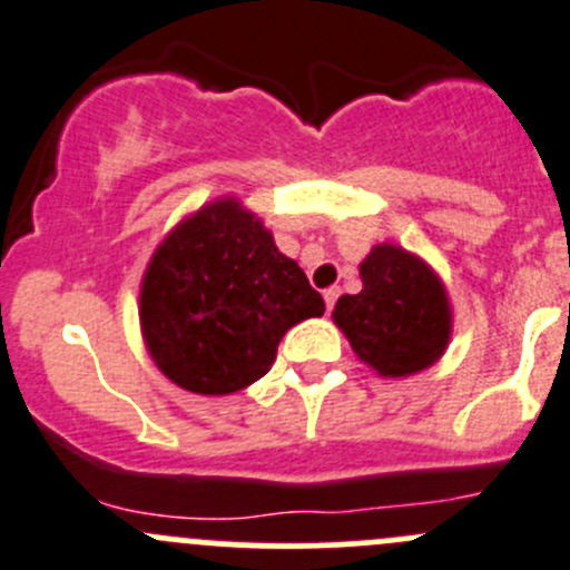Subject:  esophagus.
<instances>
[{
  "mask_svg": "<svg viewBox=\"0 0 570 570\" xmlns=\"http://www.w3.org/2000/svg\"><path fill=\"white\" fill-rule=\"evenodd\" d=\"M323 297H325V308H334V303H336V297H340V286H331V289H325L323 292Z\"/></svg>",
  "mask_w": 570,
  "mask_h": 570,
  "instance_id": "obj_1",
  "label": "esophagus"
}]
</instances>
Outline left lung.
Masks as SVG:
<instances>
[{
  "label": "left lung",
  "instance_id": "obj_1",
  "mask_svg": "<svg viewBox=\"0 0 570 570\" xmlns=\"http://www.w3.org/2000/svg\"><path fill=\"white\" fill-rule=\"evenodd\" d=\"M362 292L342 295L334 323L353 353L384 379L432 367L451 340V303L423 258L397 245H375L358 264Z\"/></svg>",
  "mask_w": 570,
  "mask_h": 570
}]
</instances>
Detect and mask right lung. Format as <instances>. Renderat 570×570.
<instances>
[{
    "instance_id": "add662e5",
    "label": "right lung",
    "mask_w": 570,
    "mask_h": 570,
    "mask_svg": "<svg viewBox=\"0 0 570 570\" xmlns=\"http://www.w3.org/2000/svg\"><path fill=\"white\" fill-rule=\"evenodd\" d=\"M141 334L169 381L197 395H230L262 379L278 342L325 303L297 262L234 197L175 225L141 281Z\"/></svg>"
}]
</instances>
